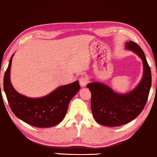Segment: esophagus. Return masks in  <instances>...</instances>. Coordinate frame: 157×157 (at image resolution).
<instances>
[{
	"label": "esophagus",
	"mask_w": 157,
	"mask_h": 157,
	"mask_svg": "<svg viewBox=\"0 0 157 157\" xmlns=\"http://www.w3.org/2000/svg\"><path fill=\"white\" fill-rule=\"evenodd\" d=\"M87 82H88V80L85 77H82V78L79 79V85H80L82 87H85L86 85L87 84Z\"/></svg>",
	"instance_id": "34e87169"
}]
</instances>
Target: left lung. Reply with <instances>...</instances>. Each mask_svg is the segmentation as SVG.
Here are the masks:
<instances>
[{
	"label": "left lung",
	"mask_w": 157,
	"mask_h": 157,
	"mask_svg": "<svg viewBox=\"0 0 157 157\" xmlns=\"http://www.w3.org/2000/svg\"><path fill=\"white\" fill-rule=\"evenodd\" d=\"M125 49L137 55L143 64L142 78L133 90L121 94L100 82H92L87 85L91 92V109L94 120L107 127L125 124L140 115L147 103L151 86V70L142 48L129 41L126 43Z\"/></svg>",
	"instance_id": "1"
}]
</instances>
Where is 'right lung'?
Segmentation results:
<instances>
[{
  "label": "right lung",
  "instance_id": "obj_1",
  "mask_svg": "<svg viewBox=\"0 0 157 157\" xmlns=\"http://www.w3.org/2000/svg\"><path fill=\"white\" fill-rule=\"evenodd\" d=\"M13 56L14 54L10 57L3 79V89L13 114L35 127H50L58 124L66 115L70 100L80 89L79 82L59 86L41 98H28L17 92L10 82Z\"/></svg>",
  "mask_w": 157,
  "mask_h": 157
}]
</instances>
